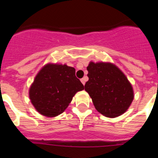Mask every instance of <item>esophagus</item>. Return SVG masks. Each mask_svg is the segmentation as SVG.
<instances>
[{"label":"esophagus","instance_id":"obj_1","mask_svg":"<svg viewBox=\"0 0 158 158\" xmlns=\"http://www.w3.org/2000/svg\"><path fill=\"white\" fill-rule=\"evenodd\" d=\"M85 81H86V79H85V78H82V79H81V83H82V84L84 85H85Z\"/></svg>","mask_w":158,"mask_h":158}]
</instances>
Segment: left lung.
<instances>
[{
	"label": "left lung",
	"mask_w": 158,
	"mask_h": 158,
	"mask_svg": "<svg viewBox=\"0 0 158 158\" xmlns=\"http://www.w3.org/2000/svg\"><path fill=\"white\" fill-rule=\"evenodd\" d=\"M85 90L96 109L107 117H117L126 111L134 99L131 85L126 76L110 63L90 62Z\"/></svg>",
	"instance_id": "1"
}]
</instances>
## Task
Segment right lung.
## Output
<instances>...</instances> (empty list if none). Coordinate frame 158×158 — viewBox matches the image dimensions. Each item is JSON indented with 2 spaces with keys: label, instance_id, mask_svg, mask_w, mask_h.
Masks as SVG:
<instances>
[{
  "label": "right lung",
  "instance_id": "obj_1",
  "mask_svg": "<svg viewBox=\"0 0 158 158\" xmlns=\"http://www.w3.org/2000/svg\"><path fill=\"white\" fill-rule=\"evenodd\" d=\"M75 73V68L66 64H48L40 70L30 88V100L40 114L49 117L59 115L76 93L84 89Z\"/></svg>",
  "mask_w": 158,
  "mask_h": 158
}]
</instances>
